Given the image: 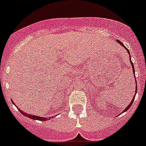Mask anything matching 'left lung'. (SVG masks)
Masks as SVG:
<instances>
[{"mask_svg": "<svg viewBox=\"0 0 146 146\" xmlns=\"http://www.w3.org/2000/svg\"><path fill=\"white\" fill-rule=\"evenodd\" d=\"M117 42H118V43H119L121 45V46H123V47H124L125 49H126V47H125L124 45H123V44L122 43V42H120L119 40H118V39H117ZM126 50H127V52H128V53L129 54V58H130V62H131V66H132V71H133V73H134V74H135V68H134V64H133V63H132V62H131V55H130L129 51V50H128V49H126ZM137 86H136V89H135V94H137ZM135 96H133V99H131V102L129 103V104L128 106L126 107V109H125L124 110H123V112H125V111H126V110H128L129 109V108H130V107H131V105H132V103H133V102H134V99H135Z\"/></svg>", "mask_w": 146, "mask_h": 146, "instance_id": "8db88e82", "label": "left lung"}]
</instances>
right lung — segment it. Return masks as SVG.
Masks as SVG:
<instances>
[{
	"mask_svg": "<svg viewBox=\"0 0 146 146\" xmlns=\"http://www.w3.org/2000/svg\"><path fill=\"white\" fill-rule=\"evenodd\" d=\"M13 104H15V105H16V104H15L14 102H13ZM17 109L19 110H20V112H21L22 114L24 115L25 116L28 117L29 118H31V119H33V120H39V121H48V119H50V118H44V117H39V116H36V115H30V114H28V113H24L23 110H21L19 109V108H17Z\"/></svg>",
	"mask_w": 146,
	"mask_h": 146,
	"instance_id": "obj_1",
	"label": "right lung"
}]
</instances>
